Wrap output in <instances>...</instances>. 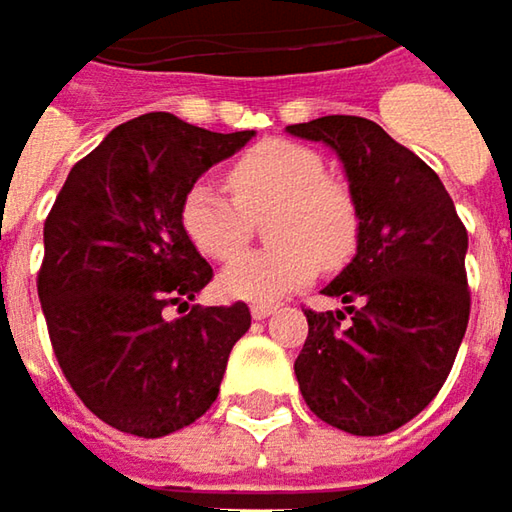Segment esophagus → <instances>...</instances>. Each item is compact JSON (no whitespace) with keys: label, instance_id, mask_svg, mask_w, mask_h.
Returning <instances> with one entry per match:
<instances>
[{"label":"esophagus","instance_id":"esophagus-1","mask_svg":"<svg viewBox=\"0 0 512 512\" xmlns=\"http://www.w3.org/2000/svg\"><path fill=\"white\" fill-rule=\"evenodd\" d=\"M272 311H275L272 302H257V305H252V317H255V320H266Z\"/></svg>","mask_w":512,"mask_h":512}]
</instances>
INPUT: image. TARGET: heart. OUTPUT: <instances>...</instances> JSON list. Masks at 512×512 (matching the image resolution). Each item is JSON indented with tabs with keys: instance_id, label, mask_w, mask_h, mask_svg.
I'll use <instances>...</instances> for the list:
<instances>
[{
	"instance_id": "1",
	"label": "heart",
	"mask_w": 512,
	"mask_h": 512,
	"mask_svg": "<svg viewBox=\"0 0 512 512\" xmlns=\"http://www.w3.org/2000/svg\"><path fill=\"white\" fill-rule=\"evenodd\" d=\"M231 195L198 180L180 201L186 240L210 260H233L254 236V219L270 213L275 247L234 261L219 278L234 299H278L320 269H338L356 255L361 216L353 192L326 177L323 156L287 139L260 142L228 168Z\"/></svg>"
}]
</instances>
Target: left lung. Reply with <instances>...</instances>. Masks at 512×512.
Listing matches in <instances>:
<instances>
[{"instance_id": "obj_1", "label": "left lung", "mask_w": 512, "mask_h": 512, "mask_svg": "<svg viewBox=\"0 0 512 512\" xmlns=\"http://www.w3.org/2000/svg\"><path fill=\"white\" fill-rule=\"evenodd\" d=\"M287 133L341 156L358 204L353 263L323 290L344 311H311L293 370L308 409L353 436H385L445 385L471 293L468 234L439 174L379 124L326 115Z\"/></svg>"}]
</instances>
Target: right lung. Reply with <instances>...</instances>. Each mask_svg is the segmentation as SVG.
Masks as SVG:
<instances>
[{"label": "right lung", "instance_id": "add662e5", "mask_svg": "<svg viewBox=\"0 0 512 512\" xmlns=\"http://www.w3.org/2000/svg\"><path fill=\"white\" fill-rule=\"evenodd\" d=\"M252 136L139 115L70 168L44 222L52 353L76 397L121 433L159 439L198 421L252 326L246 302L192 305L213 266L180 228L186 189Z\"/></svg>", "mask_w": 512, "mask_h": 512}]
</instances>
